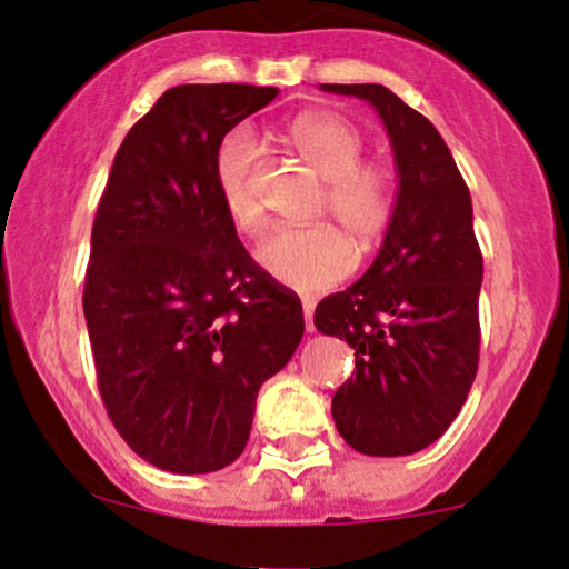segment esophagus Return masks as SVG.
<instances>
[{
    "label": "esophagus",
    "mask_w": 569,
    "mask_h": 569,
    "mask_svg": "<svg viewBox=\"0 0 569 569\" xmlns=\"http://www.w3.org/2000/svg\"><path fill=\"white\" fill-rule=\"evenodd\" d=\"M301 309H305V320H307V330L312 332L315 330V322H312V315H315V299H301Z\"/></svg>",
    "instance_id": "obj_1"
}]
</instances>
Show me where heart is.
<instances>
[{
  "label": "heart",
  "mask_w": 569,
  "mask_h": 569,
  "mask_svg": "<svg viewBox=\"0 0 569 569\" xmlns=\"http://www.w3.org/2000/svg\"><path fill=\"white\" fill-rule=\"evenodd\" d=\"M286 138L325 179L322 213H330L359 244H372L388 229L396 210V177L390 166L361 161L363 134L351 121L328 111L301 113ZM262 146L249 127H233L216 150L213 177L226 216L239 231L262 226V208L254 194V173ZM257 262L280 283L299 291H322L353 270L351 241L330 223L309 229H276L257 247Z\"/></svg>",
  "instance_id": "heart-1"
}]
</instances>
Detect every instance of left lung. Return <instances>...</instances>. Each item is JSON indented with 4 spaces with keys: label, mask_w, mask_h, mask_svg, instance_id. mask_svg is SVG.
I'll return each mask as SVG.
<instances>
[{
    "label": "left lung",
    "mask_w": 569,
    "mask_h": 569,
    "mask_svg": "<svg viewBox=\"0 0 569 569\" xmlns=\"http://www.w3.org/2000/svg\"><path fill=\"white\" fill-rule=\"evenodd\" d=\"M369 101L388 130L396 210L369 270L317 305L315 325L353 348L332 396L340 437L363 456L429 448L463 408L479 369L483 260L473 206L435 124L385 86H322Z\"/></svg>",
    "instance_id": "left-lung-1"
}]
</instances>
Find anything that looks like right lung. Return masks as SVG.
Listing matches in <instances>:
<instances>
[{
    "instance_id": "obj_1",
    "label": "right lung",
    "mask_w": 569,
    "mask_h": 569,
    "mask_svg": "<svg viewBox=\"0 0 569 569\" xmlns=\"http://www.w3.org/2000/svg\"><path fill=\"white\" fill-rule=\"evenodd\" d=\"M278 88L177 86L127 132L90 233L86 309L109 419L148 463L221 471L260 385L305 336L297 293L257 268L218 197L221 140Z\"/></svg>"
}]
</instances>
